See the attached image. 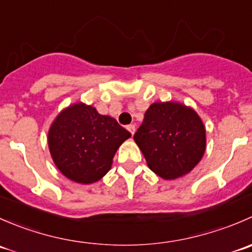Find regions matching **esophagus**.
<instances>
[{
    "mask_svg": "<svg viewBox=\"0 0 252 252\" xmlns=\"http://www.w3.org/2000/svg\"><path fill=\"white\" fill-rule=\"evenodd\" d=\"M126 129L130 131L131 135H134V133H135V126H134V124H130V126H126Z\"/></svg>",
    "mask_w": 252,
    "mask_h": 252,
    "instance_id": "obj_1",
    "label": "esophagus"
}]
</instances>
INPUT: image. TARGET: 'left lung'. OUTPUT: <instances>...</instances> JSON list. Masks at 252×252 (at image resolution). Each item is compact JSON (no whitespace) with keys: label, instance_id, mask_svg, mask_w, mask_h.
Segmentation results:
<instances>
[{"label":"left lung","instance_id":"1","mask_svg":"<svg viewBox=\"0 0 252 252\" xmlns=\"http://www.w3.org/2000/svg\"><path fill=\"white\" fill-rule=\"evenodd\" d=\"M134 140L155 174L174 180L190 173L204 157L206 129L194 108L175 101L154 102Z\"/></svg>","mask_w":252,"mask_h":252}]
</instances>
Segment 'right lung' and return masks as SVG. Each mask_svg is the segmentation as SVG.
Wrapping results in <instances>:
<instances>
[{
  "mask_svg": "<svg viewBox=\"0 0 252 252\" xmlns=\"http://www.w3.org/2000/svg\"><path fill=\"white\" fill-rule=\"evenodd\" d=\"M130 136L113 117L77 102L53 119L47 142L61 173L79 184H93L108 173L117 150Z\"/></svg>",
  "mask_w": 252,
  "mask_h": 252,
  "instance_id": "right-lung-1",
  "label": "right lung"
}]
</instances>
